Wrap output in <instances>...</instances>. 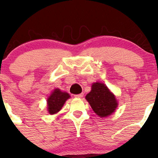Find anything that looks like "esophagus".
I'll return each instance as SVG.
<instances>
[{
    "mask_svg": "<svg viewBox=\"0 0 158 158\" xmlns=\"http://www.w3.org/2000/svg\"><path fill=\"white\" fill-rule=\"evenodd\" d=\"M83 95H84V94H76V95H74V97H77V98H81V97H83Z\"/></svg>",
    "mask_w": 158,
    "mask_h": 158,
    "instance_id": "esophagus-1",
    "label": "esophagus"
}]
</instances>
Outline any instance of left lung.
<instances>
[{
    "mask_svg": "<svg viewBox=\"0 0 158 158\" xmlns=\"http://www.w3.org/2000/svg\"><path fill=\"white\" fill-rule=\"evenodd\" d=\"M85 99L89 102L94 111L101 117L110 115L118 106L114 94L106 85L100 82L92 85L91 90L87 94Z\"/></svg>",
    "mask_w": 158,
    "mask_h": 158,
    "instance_id": "1",
    "label": "left lung"
}]
</instances>
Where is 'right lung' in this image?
Segmentation results:
<instances>
[{"mask_svg":"<svg viewBox=\"0 0 158 158\" xmlns=\"http://www.w3.org/2000/svg\"><path fill=\"white\" fill-rule=\"evenodd\" d=\"M70 98V95L66 92L61 91L59 89H55L48 99V112L54 114L61 109L66 100Z\"/></svg>","mask_w":158,"mask_h":158,"instance_id":"1","label":"right lung"}]
</instances>
